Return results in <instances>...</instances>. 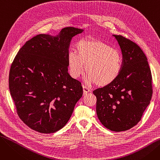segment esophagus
Returning a JSON list of instances; mask_svg holds the SVG:
<instances>
[{
	"mask_svg": "<svg viewBox=\"0 0 160 160\" xmlns=\"http://www.w3.org/2000/svg\"><path fill=\"white\" fill-rule=\"evenodd\" d=\"M83 93L86 94L91 91V89L85 86H83Z\"/></svg>",
	"mask_w": 160,
	"mask_h": 160,
	"instance_id": "esophagus-1",
	"label": "esophagus"
}]
</instances>
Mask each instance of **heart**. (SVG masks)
Returning a JSON list of instances; mask_svg holds the SVG:
<instances>
[{
	"instance_id": "heart-1",
	"label": "heart",
	"mask_w": 160,
	"mask_h": 160,
	"mask_svg": "<svg viewBox=\"0 0 160 160\" xmlns=\"http://www.w3.org/2000/svg\"><path fill=\"white\" fill-rule=\"evenodd\" d=\"M76 51L70 52L67 61L71 77L77 78L84 71L86 81L98 86H106L113 83L122 69L123 59L119 50L100 40L84 39L78 41Z\"/></svg>"
}]
</instances>
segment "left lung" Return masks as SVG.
Masks as SVG:
<instances>
[{
    "label": "left lung",
    "instance_id": "8db88e82",
    "mask_svg": "<svg viewBox=\"0 0 160 160\" xmlns=\"http://www.w3.org/2000/svg\"><path fill=\"white\" fill-rule=\"evenodd\" d=\"M121 47L122 69L111 84L93 91L98 118L114 132L128 130L141 119L152 95V74L147 58L134 42L113 35Z\"/></svg>",
    "mask_w": 160,
    "mask_h": 160
}]
</instances>
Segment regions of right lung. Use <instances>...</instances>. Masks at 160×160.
Returning a JSON list of instances; mask_svg holds the SVG:
<instances>
[{
  "mask_svg": "<svg viewBox=\"0 0 160 160\" xmlns=\"http://www.w3.org/2000/svg\"><path fill=\"white\" fill-rule=\"evenodd\" d=\"M83 31L66 27L56 36L37 35L15 57L9 89L19 118L31 129L44 133L60 130L82 97L81 82L68 73L67 58L72 38Z\"/></svg>",
  "mask_w": 160,
  "mask_h": 160,
  "instance_id": "right-lung-1",
  "label": "right lung"
}]
</instances>
